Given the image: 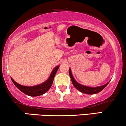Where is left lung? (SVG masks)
I'll use <instances>...</instances> for the list:
<instances>
[{
    "instance_id": "left-lung-1",
    "label": "left lung",
    "mask_w": 126,
    "mask_h": 126,
    "mask_svg": "<svg viewBox=\"0 0 126 126\" xmlns=\"http://www.w3.org/2000/svg\"><path fill=\"white\" fill-rule=\"evenodd\" d=\"M69 76H70L71 79V81L72 82L74 86L75 87V88L76 89H77L78 91H79L81 93H85L87 94H95L97 93H98L100 91H101L104 88L108 85V84L109 83V82H108L107 83H106L104 85H101V86H98L96 87H91L88 86H85V85H82L78 82L75 79V78H74L73 75L72 74L71 70L69 68Z\"/></svg>"
}]
</instances>
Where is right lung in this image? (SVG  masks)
<instances>
[{
	"instance_id": "1",
	"label": "right lung",
	"mask_w": 126,
	"mask_h": 126,
	"mask_svg": "<svg viewBox=\"0 0 126 126\" xmlns=\"http://www.w3.org/2000/svg\"><path fill=\"white\" fill-rule=\"evenodd\" d=\"M59 67L60 66H57L53 69L49 77L45 82L38 84V85H34V86H24V85H22L17 83L12 78L11 79L14 85L22 93H25V94L29 96H31V97H36V96L43 95L50 89L52 86V84L53 83L55 75L57 73Z\"/></svg>"
}]
</instances>
